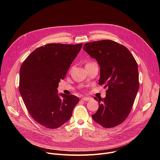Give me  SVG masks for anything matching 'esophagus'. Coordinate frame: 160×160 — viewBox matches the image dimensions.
<instances>
[{
	"label": "esophagus",
	"instance_id": "esophagus-1",
	"mask_svg": "<svg viewBox=\"0 0 160 160\" xmlns=\"http://www.w3.org/2000/svg\"><path fill=\"white\" fill-rule=\"evenodd\" d=\"M82 99L83 101H89L90 99L89 98H87V97H84V98H82Z\"/></svg>",
	"mask_w": 160,
	"mask_h": 160
}]
</instances>
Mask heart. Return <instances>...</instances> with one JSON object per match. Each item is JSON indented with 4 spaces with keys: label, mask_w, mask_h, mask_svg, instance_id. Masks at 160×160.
Here are the masks:
<instances>
[{
    "label": "heart",
    "mask_w": 160,
    "mask_h": 160,
    "mask_svg": "<svg viewBox=\"0 0 160 160\" xmlns=\"http://www.w3.org/2000/svg\"><path fill=\"white\" fill-rule=\"evenodd\" d=\"M90 63H92V62H89V63H87V64H90Z\"/></svg>",
    "instance_id": "b5f03b06"
}]
</instances>
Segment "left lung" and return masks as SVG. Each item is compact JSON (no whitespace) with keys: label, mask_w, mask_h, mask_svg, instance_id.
Here are the masks:
<instances>
[{"label":"left lung","mask_w":160,"mask_h":160,"mask_svg":"<svg viewBox=\"0 0 160 160\" xmlns=\"http://www.w3.org/2000/svg\"><path fill=\"white\" fill-rule=\"evenodd\" d=\"M83 50L100 66L99 84L107 88L93 120L104 128L123 123L128 116L139 88L138 66L129 50L116 42L102 40L85 43Z\"/></svg>","instance_id":"8db88e82"}]
</instances>
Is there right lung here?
<instances>
[{
    "mask_svg": "<svg viewBox=\"0 0 160 160\" xmlns=\"http://www.w3.org/2000/svg\"><path fill=\"white\" fill-rule=\"evenodd\" d=\"M82 43H48L33 51L22 63L19 71L20 94L30 115L45 128H59L70 119L79 102L74 95L58 94Z\"/></svg>",
    "mask_w": 160,
    "mask_h": 160,
    "instance_id": "1",
    "label": "right lung"
}]
</instances>
